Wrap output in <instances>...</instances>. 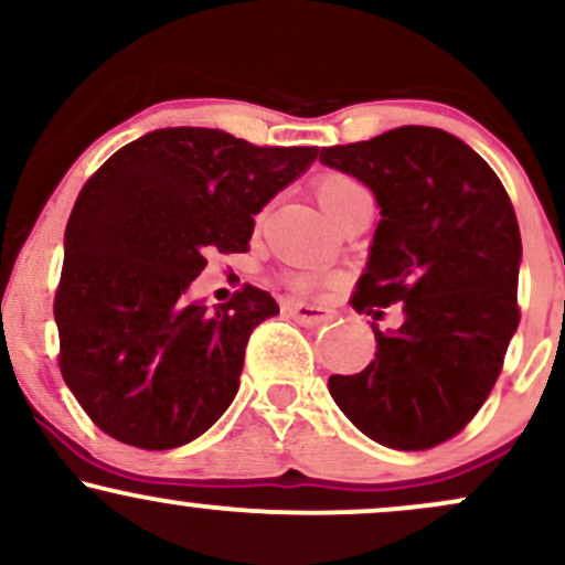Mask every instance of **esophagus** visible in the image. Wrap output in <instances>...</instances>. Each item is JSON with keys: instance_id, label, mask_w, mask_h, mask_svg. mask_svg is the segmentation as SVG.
<instances>
[{"instance_id": "34e87169", "label": "esophagus", "mask_w": 565, "mask_h": 565, "mask_svg": "<svg viewBox=\"0 0 565 565\" xmlns=\"http://www.w3.org/2000/svg\"><path fill=\"white\" fill-rule=\"evenodd\" d=\"M287 310L300 323H308V327H316V323L332 319V310L321 308V305H310V302H287Z\"/></svg>"}]
</instances>
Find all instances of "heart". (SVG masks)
<instances>
[{
	"mask_svg": "<svg viewBox=\"0 0 565 565\" xmlns=\"http://www.w3.org/2000/svg\"><path fill=\"white\" fill-rule=\"evenodd\" d=\"M310 188H313L316 201H319L321 210L327 212L334 225H340L342 220L353 215V212L372 210L374 204L372 191H369L364 180H359L355 174H348V172L316 174ZM284 281L297 291H313L319 289L327 278L321 274H310V270H289V274H284Z\"/></svg>",
	"mask_w": 565,
	"mask_h": 565,
	"instance_id": "obj_1",
	"label": "heart"
}]
</instances>
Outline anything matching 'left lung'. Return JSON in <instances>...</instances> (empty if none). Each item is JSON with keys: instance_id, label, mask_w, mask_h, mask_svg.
Instances as JSON below:
<instances>
[{"instance_id": "left-lung-1", "label": "left lung", "mask_w": 565, "mask_h": 565, "mask_svg": "<svg viewBox=\"0 0 565 565\" xmlns=\"http://www.w3.org/2000/svg\"><path fill=\"white\" fill-rule=\"evenodd\" d=\"M382 210L372 257L350 305L401 327L380 332L374 361L329 377L345 417L382 446L425 451L462 433L486 404L521 321V231L502 180L462 140L398 127L321 148Z\"/></svg>"}]
</instances>
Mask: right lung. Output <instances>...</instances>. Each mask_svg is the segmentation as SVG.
Listing matches in <instances>:
<instances>
[{"instance_id": "obj_1", "label": "right lung", "mask_w": 565, "mask_h": 565, "mask_svg": "<svg viewBox=\"0 0 565 565\" xmlns=\"http://www.w3.org/2000/svg\"><path fill=\"white\" fill-rule=\"evenodd\" d=\"M316 153L170 127L127 142L84 183L53 302L57 366L106 436L174 449L228 408L249 334L278 302L244 284L210 310L185 291L210 255L249 249L252 215Z\"/></svg>"}]
</instances>
